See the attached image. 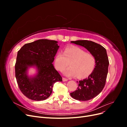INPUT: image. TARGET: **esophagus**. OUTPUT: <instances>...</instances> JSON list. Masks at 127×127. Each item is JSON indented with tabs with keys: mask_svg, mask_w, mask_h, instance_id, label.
<instances>
[{
	"mask_svg": "<svg viewBox=\"0 0 127 127\" xmlns=\"http://www.w3.org/2000/svg\"><path fill=\"white\" fill-rule=\"evenodd\" d=\"M68 79H67V78H63V82H67V81H68Z\"/></svg>",
	"mask_w": 127,
	"mask_h": 127,
	"instance_id": "obj_1",
	"label": "esophagus"
}]
</instances>
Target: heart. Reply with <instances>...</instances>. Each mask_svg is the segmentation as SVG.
<instances>
[{"label": "heart", "instance_id": "obj_1", "mask_svg": "<svg viewBox=\"0 0 127 127\" xmlns=\"http://www.w3.org/2000/svg\"><path fill=\"white\" fill-rule=\"evenodd\" d=\"M70 67L64 72L67 77H85L93 71L95 59L93 55L86 52L77 47L67 48L64 53L58 52L54 58V64L58 70L63 71L69 64Z\"/></svg>", "mask_w": 127, "mask_h": 127}]
</instances>
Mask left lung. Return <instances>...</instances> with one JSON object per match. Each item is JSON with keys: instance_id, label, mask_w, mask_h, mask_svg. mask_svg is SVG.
<instances>
[{"instance_id": "obj_1", "label": "left lung", "mask_w": 127, "mask_h": 127, "mask_svg": "<svg viewBox=\"0 0 127 127\" xmlns=\"http://www.w3.org/2000/svg\"><path fill=\"white\" fill-rule=\"evenodd\" d=\"M71 43L84 47L95 58L93 71L87 78L79 80L77 90L70 93L71 96L77 100H90L100 93L105 85L109 65L106 50L101 45L91 41L77 40Z\"/></svg>"}]
</instances>
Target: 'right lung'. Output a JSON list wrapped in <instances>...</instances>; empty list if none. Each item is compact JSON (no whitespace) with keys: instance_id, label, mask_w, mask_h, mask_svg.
<instances>
[{"instance_id":"add662e5","label":"right lung","mask_w":127,"mask_h":127,"mask_svg":"<svg viewBox=\"0 0 127 127\" xmlns=\"http://www.w3.org/2000/svg\"><path fill=\"white\" fill-rule=\"evenodd\" d=\"M58 43L38 40L24 44L17 52L15 77L22 93L32 100H45L52 93L54 84L63 81L52 64L59 48ZM30 67L35 69V74H28Z\"/></svg>"}]
</instances>
